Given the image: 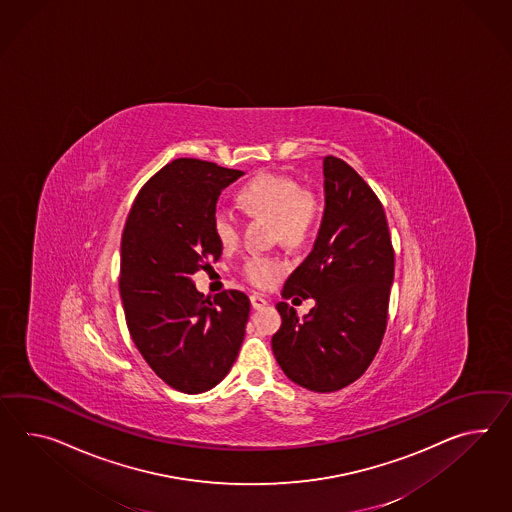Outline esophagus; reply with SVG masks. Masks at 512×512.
<instances>
[{"instance_id":"1","label":"esophagus","mask_w":512,"mask_h":512,"mask_svg":"<svg viewBox=\"0 0 512 512\" xmlns=\"http://www.w3.org/2000/svg\"><path fill=\"white\" fill-rule=\"evenodd\" d=\"M250 300L251 307H253L255 311H259V309H262V307H266V305H268V301L264 300V298H262V296H259V294H253Z\"/></svg>"}]
</instances>
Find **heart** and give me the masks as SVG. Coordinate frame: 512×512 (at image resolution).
Instances as JSON below:
<instances>
[{"label":"heart","instance_id":"1","mask_svg":"<svg viewBox=\"0 0 512 512\" xmlns=\"http://www.w3.org/2000/svg\"><path fill=\"white\" fill-rule=\"evenodd\" d=\"M237 201L238 207L251 218H270L274 224V237L287 246H301L311 237L322 212L314 192L301 188L290 175L270 172L255 175L238 188ZM212 225L214 235L225 250L237 246L240 222L233 212L218 209L214 212ZM285 270V262L277 257L253 255L246 261L244 275L255 287L268 288Z\"/></svg>","mask_w":512,"mask_h":512}]
</instances>
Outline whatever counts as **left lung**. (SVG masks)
I'll list each match as a JSON object with an SVG mask.
<instances>
[{
	"label": "left lung",
	"instance_id": "left-lung-1",
	"mask_svg": "<svg viewBox=\"0 0 512 512\" xmlns=\"http://www.w3.org/2000/svg\"><path fill=\"white\" fill-rule=\"evenodd\" d=\"M325 209L314 248L290 274L283 298H314L309 314L275 307L272 337L281 370L296 385L335 392L357 381L381 346L394 281L387 216L374 190L348 163L324 157ZM298 300V298H294Z\"/></svg>",
	"mask_w": 512,
	"mask_h": 512
}]
</instances>
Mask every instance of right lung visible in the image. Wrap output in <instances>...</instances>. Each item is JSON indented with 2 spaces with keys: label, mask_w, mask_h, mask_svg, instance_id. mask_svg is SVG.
<instances>
[{
  "label": "right lung",
  "mask_w": 512,
  "mask_h": 512,
  "mask_svg": "<svg viewBox=\"0 0 512 512\" xmlns=\"http://www.w3.org/2000/svg\"><path fill=\"white\" fill-rule=\"evenodd\" d=\"M244 172L175 159L140 188L122 237L120 296L140 355L166 385L200 394L237 361L250 298L224 290L205 298L192 275L222 255L216 201Z\"/></svg>",
  "instance_id": "add662e5"
}]
</instances>
